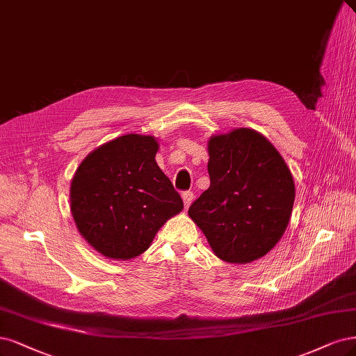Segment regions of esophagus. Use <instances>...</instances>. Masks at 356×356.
<instances>
[{"label": "esophagus", "mask_w": 356, "mask_h": 356, "mask_svg": "<svg viewBox=\"0 0 356 356\" xmlns=\"http://www.w3.org/2000/svg\"><path fill=\"white\" fill-rule=\"evenodd\" d=\"M181 197H182V202H184V206L188 207L194 199V195L191 191H182L181 193Z\"/></svg>", "instance_id": "1"}]
</instances>
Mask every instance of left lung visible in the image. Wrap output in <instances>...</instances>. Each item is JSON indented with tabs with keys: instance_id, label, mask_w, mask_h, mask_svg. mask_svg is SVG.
<instances>
[{
	"instance_id": "obj_1",
	"label": "left lung",
	"mask_w": 356,
	"mask_h": 356,
	"mask_svg": "<svg viewBox=\"0 0 356 356\" xmlns=\"http://www.w3.org/2000/svg\"><path fill=\"white\" fill-rule=\"evenodd\" d=\"M207 150L211 187L188 215L222 261L259 259L289 225L295 203L290 170L275 147L248 128L212 137Z\"/></svg>"
}]
</instances>
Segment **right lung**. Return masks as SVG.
<instances>
[{
	"label": "right lung",
	"mask_w": 356,
	"mask_h": 356,
	"mask_svg": "<svg viewBox=\"0 0 356 356\" xmlns=\"http://www.w3.org/2000/svg\"><path fill=\"white\" fill-rule=\"evenodd\" d=\"M157 141L128 134L83 159L70 186V211L91 246L110 259H132L184 203L157 166Z\"/></svg>",
	"instance_id": "obj_1"
}]
</instances>
